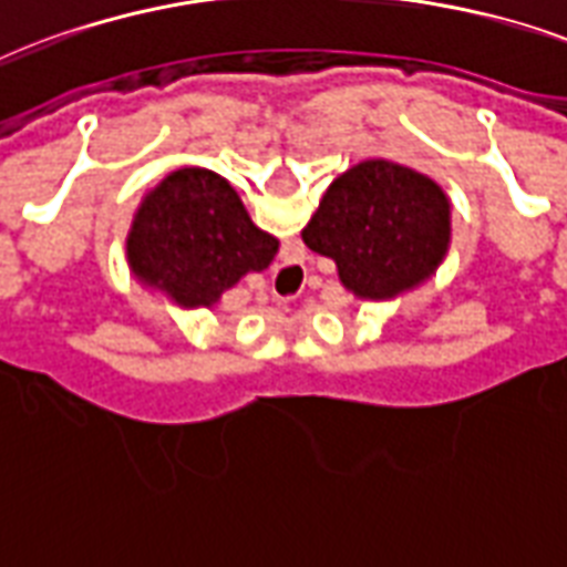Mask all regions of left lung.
Returning <instances> with one entry per match:
<instances>
[{
    "label": "left lung",
    "instance_id": "left-lung-1",
    "mask_svg": "<svg viewBox=\"0 0 567 567\" xmlns=\"http://www.w3.org/2000/svg\"><path fill=\"white\" fill-rule=\"evenodd\" d=\"M302 244L332 258L360 300L413 291L446 261L452 202L437 181L392 159H362L332 181L302 228Z\"/></svg>",
    "mask_w": 567,
    "mask_h": 567
}]
</instances>
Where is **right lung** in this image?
Masks as SVG:
<instances>
[{
	"instance_id": "1",
	"label": "right lung",
	"mask_w": 567,
	"mask_h": 567,
	"mask_svg": "<svg viewBox=\"0 0 567 567\" xmlns=\"http://www.w3.org/2000/svg\"><path fill=\"white\" fill-rule=\"evenodd\" d=\"M276 252L279 240L255 226L235 187L210 168H178L151 187L127 235L130 274L181 309H210Z\"/></svg>"
}]
</instances>
